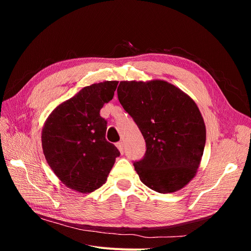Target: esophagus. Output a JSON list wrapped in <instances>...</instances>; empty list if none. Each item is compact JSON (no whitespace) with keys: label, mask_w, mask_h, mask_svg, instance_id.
I'll use <instances>...</instances> for the list:
<instances>
[{"label":"esophagus","mask_w":251,"mask_h":251,"mask_svg":"<svg viewBox=\"0 0 251 251\" xmlns=\"http://www.w3.org/2000/svg\"><path fill=\"white\" fill-rule=\"evenodd\" d=\"M116 147L118 148L120 153L124 154V142H123V141H118V142L116 143Z\"/></svg>","instance_id":"esophagus-1"}]
</instances>
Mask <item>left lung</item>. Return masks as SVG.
Here are the masks:
<instances>
[{
  "label": "left lung",
  "mask_w": 251,
  "mask_h": 251,
  "mask_svg": "<svg viewBox=\"0 0 251 251\" xmlns=\"http://www.w3.org/2000/svg\"><path fill=\"white\" fill-rule=\"evenodd\" d=\"M117 95L146 140V154L133 163L142 183L161 194L185 186L199 168L206 140L195 101L163 80L120 81Z\"/></svg>",
  "instance_id": "obj_1"
}]
</instances>
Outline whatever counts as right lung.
Here are the masks:
<instances>
[{
  "mask_svg": "<svg viewBox=\"0 0 251 251\" xmlns=\"http://www.w3.org/2000/svg\"><path fill=\"white\" fill-rule=\"evenodd\" d=\"M118 81L82 88L53 111L44 126L45 158L66 186L86 194L102 186L120 151L105 139L108 121L100 109L109 102Z\"/></svg>",
  "mask_w": 251,
  "mask_h": 251,
  "instance_id": "1",
  "label": "right lung"
}]
</instances>
